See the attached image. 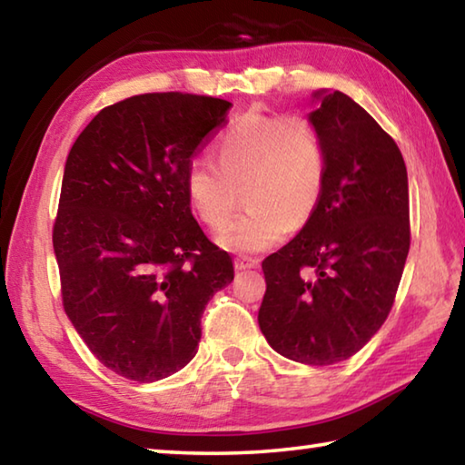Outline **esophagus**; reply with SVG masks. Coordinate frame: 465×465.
Returning <instances> with one entry per match:
<instances>
[{
	"label": "esophagus",
	"mask_w": 465,
	"mask_h": 465,
	"mask_svg": "<svg viewBox=\"0 0 465 465\" xmlns=\"http://www.w3.org/2000/svg\"><path fill=\"white\" fill-rule=\"evenodd\" d=\"M258 264H261V262H258L256 258H250V256H238V258H235V269H238V271L256 269Z\"/></svg>",
	"instance_id": "esophagus-1"
}]
</instances>
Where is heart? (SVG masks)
<instances>
[{"label":"heart","instance_id":"heart-1","mask_svg":"<svg viewBox=\"0 0 465 465\" xmlns=\"http://www.w3.org/2000/svg\"><path fill=\"white\" fill-rule=\"evenodd\" d=\"M217 163L194 157L184 172L193 213L222 230L247 193L251 207L217 235L230 252L269 250L316 213L326 186V153L318 131L302 116L248 113L215 143Z\"/></svg>","mask_w":465,"mask_h":465}]
</instances>
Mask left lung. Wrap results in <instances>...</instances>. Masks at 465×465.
Returning a JSON list of instances; mask_svg holds the SVG:
<instances>
[{
    "label": "left lung",
    "instance_id": "1",
    "mask_svg": "<svg viewBox=\"0 0 465 465\" xmlns=\"http://www.w3.org/2000/svg\"><path fill=\"white\" fill-rule=\"evenodd\" d=\"M308 121L326 153L316 213L262 261L258 326L279 355L334 365L359 352L388 318L411 248L404 157L365 108L318 90Z\"/></svg>",
    "mask_w": 465,
    "mask_h": 465
}]
</instances>
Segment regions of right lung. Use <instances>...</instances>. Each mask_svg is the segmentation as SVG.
<instances>
[{"label": "right lung", "instance_id": "add662e5", "mask_svg": "<svg viewBox=\"0 0 465 465\" xmlns=\"http://www.w3.org/2000/svg\"><path fill=\"white\" fill-rule=\"evenodd\" d=\"M232 102L141 94L102 108L63 172L53 248L63 308L102 365L152 383L191 363L233 262L193 217L184 172Z\"/></svg>", "mask_w": 465, "mask_h": 465}]
</instances>
